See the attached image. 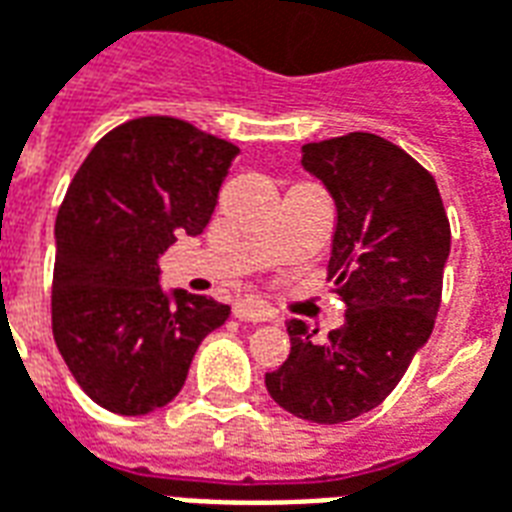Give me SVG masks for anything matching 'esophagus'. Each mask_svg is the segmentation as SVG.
Masks as SVG:
<instances>
[{
	"instance_id": "esophagus-1",
	"label": "esophagus",
	"mask_w": 512,
	"mask_h": 512,
	"mask_svg": "<svg viewBox=\"0 0 512 512\" xmlns=\"http://www.w3.org/2000/svg\"><path fill=\"white\" fill-rule=\"evenodd\" d=\"M233 314L244 323H274L276 312L266 304H255V301H244V304L233 306Z\"/></svg>"
}]
</instances>
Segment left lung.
I'll use <instances>...</instances> for the list:
<instances>
[{
	"label": "left lung",
	"instance_id": "8db88e82",
	"mask_svg": "<svg viewBox=\"0 0 512 512\" xmlns=\"http://www.w3.org/2000/svg\"><path fill=\"white\" fill-rule=\"evenodd\" d=\"M301 165L336 208L328 279L347 314L325 339L290 320V355L266 388L295 418L333 426L382 404L429 342L450 225L434 176L380 135L306 143Z\"/></svg>",
	"mask_w": 512,
	"mask_h": 512
}]
</instances>
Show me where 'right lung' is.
Masks as SVG:
<instances>
[{
	"mask_svg": "<svg viewBox=\"0 0 512 512\" xmlns=\"http://www.w3.org/2000/svg\"><path fill=\"white\" fill-rule=\"evenodd\" d=\"M233 143L170 116L132 119L89 151L56 214L54 339L86 396L149 415L179 396L230 306L162 287L160 257L200 236Z\"/></svg>",
	"mask_w": 512,
	"mask_h": 512,
	"instance_id": "right-lung-1",
	"label": "right lung"
}]
</instances>
